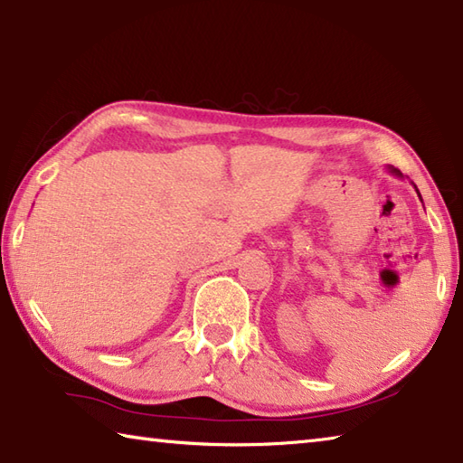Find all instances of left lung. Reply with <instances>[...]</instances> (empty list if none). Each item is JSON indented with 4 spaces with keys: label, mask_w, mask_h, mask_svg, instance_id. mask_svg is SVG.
I'll return each mask as SVG.
<instances>
[{
    "label": "left lung",
    "mask_w": 463,
    "mask_h": 463,
    "mask_svg": "<svg viewBox=\"0 0 463 463\" xmlns=\"http://www.w3.org/2000/svg\"><path fill=\"white\" fill-rule=\"evenodd\" d=\"M388 171L392 175H396V177H402V174L398 169H394V167H388ZM414 190H417V185H414ZM417 194H419V190H417ZM419 198H420V194H419Z\"/></svg>",
    "instance_id": "left-lung-1"
}]
</instances>
